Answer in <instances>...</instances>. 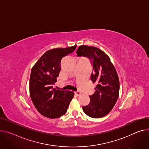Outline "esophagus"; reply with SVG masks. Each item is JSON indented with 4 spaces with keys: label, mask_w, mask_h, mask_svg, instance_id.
Instances as JSON below:
<instances>
[{
    "label": "esophagus",
    "mask_w": 149,
    "mask_h": 149,
    "mask_svg": "<svg viewBox=\"0 0 149 149\" xmlns=\"http://www.w3.org/2000/svg\"><path fill=\"white\" fill-rule=\"evenodd\" d=\"M74 93H75V94L76 96H79L80 94H81V92L80 91H75V92H74Z\"/></svg>",
    "instance_id": "obj_1"
}]
</instances>
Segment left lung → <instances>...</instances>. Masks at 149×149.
Returning <instances> with one entry per match:
<instances>
[{"label":"left lung","instance_id":"8db88e82","mask_svg":"<svg viewBox=\"0 0 149 149\" xmlns=\"http://www.w3.org/2000/svg\"><path fill=\"white\" fill-rule=\"evenodd\" d=\"M77 54L91 61L90 78L93 83H97L95 92L90 96L89 104L83 106V110L90 117H103L112 111L119 96V81L116 70L109 57L99 48L82 45L78 48Z\"/></svg>","mask_w":149,"mask_h":149}]
</instances>
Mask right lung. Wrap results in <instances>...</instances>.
I'll return each mask as SVG.
<instances>
[{
    "mask_svg": "<svg viewBox=\"0 0 149 149\" xmlns=\"http://www.w3.org/2000/svg\"><path fill=\"white\" fill-rule=\"evenodd\" d=\"M77 46L53 49L46 52L35 63L31 71L30 94L38 112L49 118H57L67 111L74 93L56 90L55 84L61 70L62 58L72 53Z\"/></svg>",
    "mask_w": 149,
    "mask_h": 149,
    "instance_id": "right-lung-1",
    "label": "right lung"
}]
</instances>
